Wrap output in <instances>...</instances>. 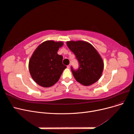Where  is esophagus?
<instances>
[{
    "instance_id": "1",
    "label": "esophagus",
    "mask_w": 134,
    "mask_h": 134,
    "mask_svg": "<svg viewBox=\"0 0 134 134\" xmlns=\"http://www.w3.org/2000/svg\"><path fill=\"white\" fill-rule=\"evenodd\" d=\"M70 67H71V65H70V64H69V65H68L67 66V68H68V69H70Z\"/></svg>"
}]
</instances>
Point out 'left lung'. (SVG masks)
Returning a JSON list of instances; mask_svg holds the SVG:
<instances>
[{
	"label": "left lung",
	"instance_id": "obj_1",
	"mask_svg": "<svg viewBox=\"0 0 134 134\" xmlns=\"http://www.w3.org/2000/svg\"><path fill=\"white\" fill-rule=\"evenodd\" d=\"M66 44L79 62L78 70L71 68L75 80L86 86L98 81L102 75L104 64L96 48L91 43L83 41H68Z\"/></svg>",
	"mask_w": 134,
	"mask_h": 134
}]
</instances>
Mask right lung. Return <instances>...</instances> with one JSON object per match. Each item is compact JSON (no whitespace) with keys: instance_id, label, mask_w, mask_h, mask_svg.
<instances>
[{"instance_id":"1","label":"right lung","mask_w":134,"mask_h":134,"mask_svg":"<svg viewBox=\"0 0 134 134\" xmlns=\"http://www.w3.org/2000/svg\"><path fill=\"white\" fill-rule=\"evenodd\" d=\"M64 43L48 40L42 42L35 50L29 61L28 68L32 79L39 86L50 87L58 82L66 66L63 57L58 54Z\"/></svg>"}]
</instances>
